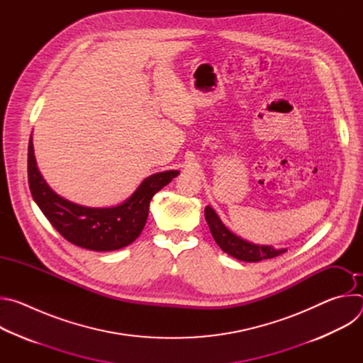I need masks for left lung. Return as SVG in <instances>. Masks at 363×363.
<instances>
[{"label":"left lung","instance_id":"8db88e82","mask_svg":"<svg viewBox=\"0 0 363 363\" xmlns=\"http://www.w3.org/2000/svg\"><path fill=\"white\" fill-rule=\"evenodd\" d=\"M205 220L208 223L210 231L216 242L220 245V248L224 252L230 254L231 257L237 258V260L255 263V262L267 260V258H274L287 251V248H274L272 245L254 244L235 235L230 228L224 225L218 214L211 208L210 205L205 206Z\"/></svg>","mask_w":363,"mask_h":363}]
</instances>
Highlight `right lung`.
I'll return each instance as SVG.
<instances>
[{
	"instance_id": "add662e5",
	"label": "right lung",
	"mask_w": 363,
	"mask_h": 363,
	"mask_svg": "<svg viewBox=\"0 0 363 363\" xmlns=\"http://www.w3.org/2000/svg\"><path fill=\"white\" fill-rule=\"evenodd\" d=\"M177 175L179 171L174 169L153 174L122 203L91 208L60 196L47 185L37 168L33 136L28 142V185L33 199L67 241L93 251H113L133 242L146 224L152 196Z\"/></svg>"
}]
</instances>
